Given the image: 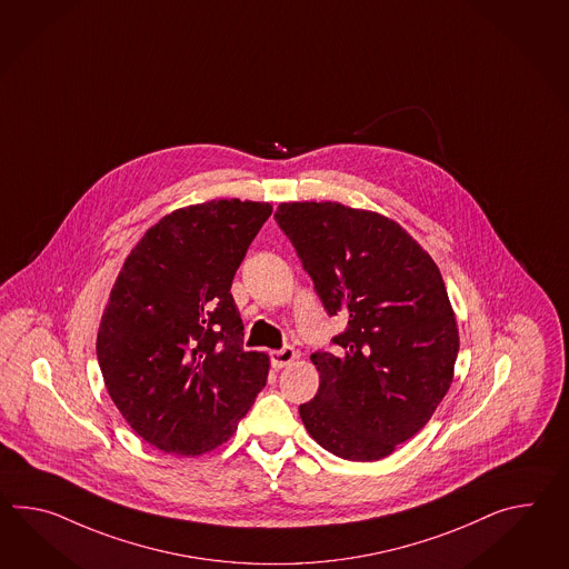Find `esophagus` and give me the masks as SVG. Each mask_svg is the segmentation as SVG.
Here are the masks:
<instances>
[{
    "label": "esophagus",
    "instance_id": "34e87169",
    "mask_svg": "<svg viewBox=\"0 0 569 569\" xmlns=\"http://www.w3.org/2000/svg\"><path fill=\"white\" fill-rule=\"evenodd\" d=\"M293 360H296V351L291 347H283V349H278V351H271V363H273L276 370L290 366Z\"/></svg>",
    "mask_w": 569,
    "mask_h": 569
}]
</instances>
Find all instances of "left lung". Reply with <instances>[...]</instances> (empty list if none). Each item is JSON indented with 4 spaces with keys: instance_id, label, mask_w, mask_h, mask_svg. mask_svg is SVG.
Wrapping results in <instances>:
<instances>
[{
    "instance_id": "1",
    "label": "left lung",
    "mask_w": 569,
    "mask_h": 569,
    "mask_svg": "<svg viewBox=\"0 0 569 569\" xmlns=\"http://www.w3.org/2000/svg\"><path fill=\"white\" fill-rule=\"evenodd\" d=\"M325 310L343 315L337 351L310 356L319 392L300 405L306 431L335 457H388L430 421L455 378L458 327L428 250L382 213L337 201L276 211Z\"/></svg>"
}]
</instances>
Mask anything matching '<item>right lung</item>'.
Listing matches in <instances>:
<instances>
[{"instance_id": "obj_1", "label": "right lung", "mask_w": 569, "mask_h": 569, "mask_svg": "<svg viewBox=\"0 0 569 569\" xmlns=\"http://www.w3.org/2000/svg\"><path fill=\"white\" fill-rule=\"evenodd\" d=\"M271 203L211 199L141 236L98 327L104 387L131 430L162 452L199 457L232 438L269 375L244 351L230 293Z\"/></svg>"}]
</instances>
